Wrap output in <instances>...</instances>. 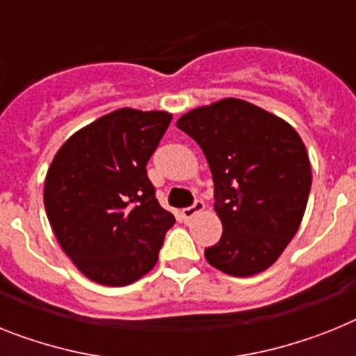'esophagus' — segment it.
<instances>
[{
    "mask_svg": "<svg viewBox=\"0 0 356 356\" xmlns=\"http://www.w3.org/2000/svg\"><path fill=\"white\" fill-rule=\"evenodd\" d=\"M204 210V202L202 201H195V204L190 206V208H184V210H181V217H183L184 220H190L193 219L197 213H201V211Z\"/></svg>",
    "mask_w": 356,
    "mask_h": 356,
    "instance_id": "esophagus-1",
    "label": "esophagus"
}]
</instances>
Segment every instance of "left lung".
Instances as JSON below:
<instances>
[{"label": "left lung", "mask_w": 356, "mask_h": 356, "mask_svg": "<svg viewBox=\"0 0 356 356\" xmlns=\"http://www.w3.org/2000/svg\"><path fill=\"white\" fill-rule=\"evenodd\" d=\"M177 128L201 146L213 177L222 237L206 261L232 277L268 270L297 234L312 188L297 130L235 97L190 110Z\"/></svg>", "instance_id": "obj_1"}]
</instances>
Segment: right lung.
<instances>
[{"instance_id": "1", "label": "right lung", "mask_w": 356, "mask_h": 356, "mask_svg": "<svg viewBox=\"0 0 356 356\" xmlns=\"http://www.w3.org/2000/svg\"><path fill=\"white\" fill-rule=\"evenodd\" d=\"M172 113L119 108L77 130L54 155L44 210L63 252L86 279L128 286L152 270L175 222L146 163Z\"/></svg>"}]
</instances>
